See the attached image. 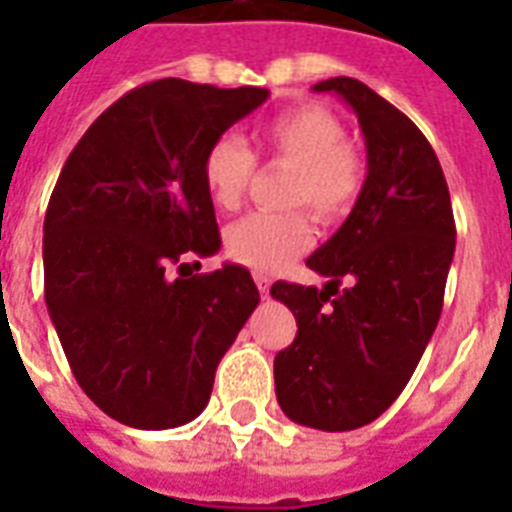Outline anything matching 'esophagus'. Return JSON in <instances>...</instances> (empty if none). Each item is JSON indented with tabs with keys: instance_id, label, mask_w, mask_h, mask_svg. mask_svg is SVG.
<instances>
[{
	"instance_id": "1",
	"label": "esophagus",
	"mask_w": 512,
	"mask_h": 512,
	"mask_svg": "<svg viewBox=\"0 0 512 512\" xmlns=\"http://www.w3.org/2000/svg\"><path fill=\"white\" fill-rule=\"evenodd\" d=\"M255 284L257 289H260V295L268 297V292H271V279H268L265 273H255Z\"/></svg>"
}]
</instances>
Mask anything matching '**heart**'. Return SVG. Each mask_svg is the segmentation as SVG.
<instances>
[{
	"mask_svg": "<svg viewBox=\"0 0 512 512\" xmlns=\"http://www.w3.org/2000/svg\"><path fill=\"white\" fill-rule=\"evenodd\" d=\"M260 148L268 159L292 167L289 207H308L324 225L340 223L356 209L366 185V159L345 140L342 122L329 108L316 103L284 108L260 127ZM255 170V154L236 135L212 140L201 159V180L217 209L239 207ZM311 215L289 209L241 217L225 231V252L252 271H279L313 244Z\"/></svg>",
	"mask_w": 512,
	"mask_h": 512,
	"instance_id": "obj_1",
	"label": "heart"
}]
</instances>
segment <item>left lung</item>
Listing matches in <instances>:
<instances>
[{
  "label": "left lung",
  "instance_id": "1",
  "mask_svg": "<svg viewBox=\"0 0 512 512\" xmlns=\"http://www.w3.org/2000/svg\"><path fill=\"white\" fill-rule=\"evenodd\" d=\"M313 90L356 111L369 172L356 209L305 263L327 287H271L297 319L273 377L289 420L337 433L377 420L406 388L441 319L457 228L436 151L409 116L350 76Z\"/></svg>",
  "mask_w": 512,
  "mask_h": 512
}]
</instances>
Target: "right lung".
Returning a JSON list of instances; mask_svg holds the SVG:
<instances>
[{"instance_id":"obj_1","label":"right lung","mask_w":512,"mask_h":512,"mask_svg":"<svg viewBox=\"0 0 512 512\" xmlns=\"http://www.w3.org/2000/svg\"><path fill=\"white\" fill-rule=\"evenodd\" d=\"M265 100L263 87L148 82L108 106L60 170L44 215V300L76 382L122 425L199 417L260 303L241 265L185 268L220 249L204 151Z\"/></svg>"}]
</instances>
